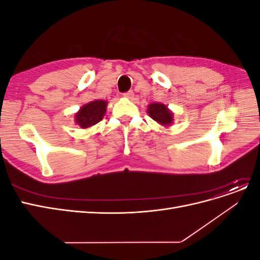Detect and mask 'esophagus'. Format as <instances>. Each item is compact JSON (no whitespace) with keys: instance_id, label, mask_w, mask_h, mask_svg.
<instances>
[{"instance_id":"esophagus-1","label":"esophagus","mask_w":260,"mask_h":260,"mask_svg":"<svg viewBox=\"0 0 260 260\" xmlns=\"http://www.w3.org/2000/svg\"><path fill=\"white\" fill-rule=\"evenodd\" d=\"M123 96L127 99H133V96H135V93H133V91H128V92L123 93Z\"/></svg>"}]
</instances>
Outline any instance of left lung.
<instances>
[{
  "label": "left lung",
  "mask_w": 260,
  "mask_h": 260,
  "mask_svg": "<svg viewBox=\"0 0 260 260\" xmlns=\"http://www.w3.org/2000/svg\"><path fill=\"white\" fill-rule=\"evenodd\" d=\"M147 114L151 116L152 119L158 122L165 127H168L174 121V114L169 111V108L160 103H152L147 107Z\"/></svg>",
  "instance_id": "8db88e82"
}]
</instances>
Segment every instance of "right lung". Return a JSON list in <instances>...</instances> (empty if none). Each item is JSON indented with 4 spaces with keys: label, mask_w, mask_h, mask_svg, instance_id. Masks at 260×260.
I'll return each mask as SVG.
<instances>
[{
    "label": "right lung",
    "mask_w": 260,
    "mask_h": 260,
    "mask_svg": "<svg viewBox=\"0 0 260 260\" xmlns=\"http://www.w3.org/2000/svg\"><path fill=\"white\" fill-rule=\"evenodd\" d=\"M107 102L103 100H95L83 105L79 112L75 115L76 123L82 129L90 128L100 122L105 115Z\"/></svg>",
    "instance_id": "obj_1"
}]
</instances>
